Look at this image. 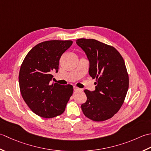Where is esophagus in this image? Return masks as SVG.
Listing matches in <instances>:
<instances>
[{
	"label": "esophagus",
	"mask_w": 151,
	"mask_h": 151,
	"mask_svg": "<svg viewBox=\"0 0 151 151\" xmlns=\"http://www.w3.org/2000/svg\"><path fill=\"white\" fill-rule=\"evenodd\" d=\"M73 90H74V91H76V92L81 91V88L77 87H76V86H75V87H73Z\"/></svg>",
	"instance_id": "obj_1"
}]
</instances>
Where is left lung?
I'll return each instance as SVG.
<instances>
[{"mask_svg":"<svg viewBox=\"0 0 151 151\" xmlns=\"http://www.w3.org/2000/svg\"><path fill=\"white\" fill-rule=\"evenodd\" d=\"M90 62L89 75L96 79V90H85L87 100L83 113L94 121H104L119 111L129 87V77L122 55L111 45L94 39L76 40Z\"/></svg>","mask_w":151,"mask_h":151,"instance_id":"8db88e82","label":"left lung"}]
</instances>
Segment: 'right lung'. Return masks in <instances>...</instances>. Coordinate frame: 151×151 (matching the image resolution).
Segmentation results:
<instances>
[{
    "label": "right lung",
    "instance_id": "obj_1",
    "mask_svg": "<svg viewBox=\"0 0 151 151\" xmlns=\"http://www.w3.org/2000/svg\"><path fill=\"white\" fill-rule=\"evenodd\" d=\"M71 40H50L35 46L20 68L19 83L24 101L41 117L53 118L63 114L73 94L71 85L51 83L52 73L58 72L59 60Z\"/></svg>",
    "mask_w": 151,
    "mask_h": 151
}]
</instances>
